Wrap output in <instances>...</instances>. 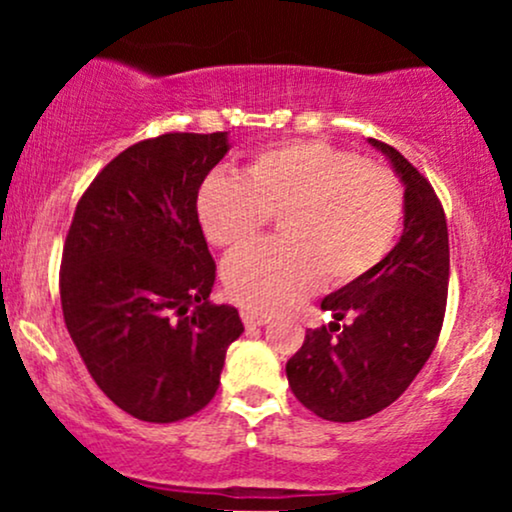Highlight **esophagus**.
I'll list each match as a JSON object with an SVG mask.
<instances>
[{
	"instance_id": "obj_1",
	"label": "esophagus",
	"mask_w": 512,
	"mask_h": 512,
	"mask_svg": "<svg viewBox=\"0 0 512 512\" xmlns=\"http://www.w3.org/2000/svg\"><path fill=\"white\" fill-rule=\"evenodd\" d=\"M240 317H243L245 327H264L269 322V315L255 313V310H243V313H240Z\"/></svg>"
}]
</instances>
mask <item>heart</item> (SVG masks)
Segmentation results:
<instances>
[{
  "label": "heart",
  "mask_w": 512,
  "mask_h": 512,
  "mask_svg": "<svg viewBox=\"0 0 512 512\" xmlns=\"http://www.w3.org/2000/svg\"><path fill=\"white\" fill-rule=\"evenodd\" d=\"M197 214L214 245L236 250L279 216V240L250 245L223 264L233 301L276 313L308 298L325 276L344 286L368 274L395 243L404 214L390 170L325 142L257 151L243 170L211 173Z\"/></svg>",
  "instance_id": "heart-1"
}]
</instances>
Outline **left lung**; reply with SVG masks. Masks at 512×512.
Returning a JSON list of instances; mask_svg holds the SVG:
<instances>
[{
  "label": "left lung",
  "mask_w": 512,
  "mask_h": 512,
  "mask_svg": "<svg viewBox=\"0 0 512 512\" xmlns=\"http://www.w3.org/2000/svg\"><path fill=\"white\" fill-rule=\"evenodd\" d=\"M390 158L404 185V231L387 255L322 301L330 327L305 332L286 378L320 419L361 421L390 407L436 349L450 279L448 223L431 182L390 144L368 139Z\"/></svg>",
  "instance_id": "left-lung-1"
}]
</instances>
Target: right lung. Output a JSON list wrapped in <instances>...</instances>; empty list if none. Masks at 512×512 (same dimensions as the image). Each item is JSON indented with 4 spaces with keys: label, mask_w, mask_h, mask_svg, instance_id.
Wrapping results in <instances>:
<instances>
[{
    "label": "right lung",
    "mask_w": 512,
    "mask_h": 512,
    "mask_svg": "<svg viewBox=\"0 0 512 512\" xmlns=\"http://www.w3.org/2000/svg\"><path fill=\"white\" fill-rule=\"evenodd\" d=\"M228 134L170 132L129 146L76 204L62 250L64 325L105 397L139 421L197 414L243 334L209 301L214 257L197 216Z\"/></svg>",
    "instance_id": "right-lung-1"
}]
</instances>
